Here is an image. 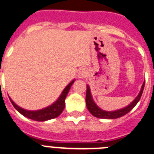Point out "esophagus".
Returning a JSON list of instances; mask_svg holds the SVG:
<instances>
[{"label":"esophagus","mask_w":154,"mask_h":154,"mask_svg":"<svg viewBox=\"0 0 154 154\" xmlns=\"http://www.w3.org/2000/svg\"><path fill=\"white\" fill-rule=\"evenodd\" d=\"M87 74V70L85 69H81L78 73V78H84Z\"/></svg>","instance_id":"1"}]
</instances>
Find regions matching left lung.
I'll list each match as a JSON object with an SVG mask.
<instances>
[{
    "label": "left lung",
    "mask_w": 154,
    "mask_h": 154,
    "mask_svg": "<svg viewBox=\"0 0 154 154\" xmlns=\"http://www.w3.org/2000/svg\"><path fill=\"white\" fill-rule=\"evenodd\" d=\"M145 81L143 84L142 87H141V90L140 91L139 94L137 97L134 100L133 102H131L128 106L126 107L122 108V109H119V110H114V111H106L99 107L95 103L91 95V89H90L89 85H87V93H86V104H87V107L90 113L94 116L95 117L97 118H102V119H117L119 117H121L127 114V113L131 111L133 108L137 105V103L139 102L141 96H142L143 91V88H144Z\"/></svg>",
    "instance_id": "left-lung-1"
}]
</instances>
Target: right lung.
<instances>
[{
    "instance_id": "obj_1",
    "label": "right lung",
    "mask_w": 154,
    "mask_h": 154,
    "mask_svg": "<svg viewBox=\"0 0 154 154\" xmlns=\"http://www.w3.org/2000/svg\"><path fill=\"white\" fill-rule=\"evenodd\" d=\"M75 80H73L67 87H65L64 90L62 91L60 97H58V99L55 101L54 103H52L50 106H47L45 108H43L41 110H27L21 108L20 106H17L16 103L14 102L11 100V98L10 97V100L14 106L17 111L20 113H21L23 116L27 117L31 120H36V121H46V120H51V119L56 118L57 117L60 113L63 112V109L65 107V99L67 97V94H68L69 91L70 89V87L72 84H74Z\"/></svg>"
}]
</instances>
